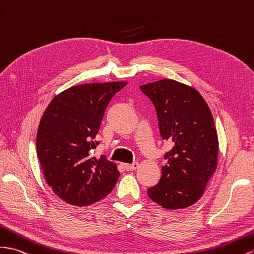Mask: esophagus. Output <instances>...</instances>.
Returning <instances> with one entry per match:
<instances>
[{
  "mask_svg": "<svg viewBox=\"0 0 254 254\" xmlns=\"http://www.w3.org/2000/svg\"><path fill=\"white\" fill-rule=\"evenodd\" d=\"M139 163L138 162H133V163H126L124 164V169L126 171H134L135 169H138Z\"/></svg>",
  "mask_w": 254,
  "mask_h": 254,
  "instance_id": "esophagus-1",
  "label": "esophagus"
}]
</instances>
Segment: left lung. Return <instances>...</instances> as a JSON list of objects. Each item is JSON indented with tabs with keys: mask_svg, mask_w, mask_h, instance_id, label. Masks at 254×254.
I'll list each match as a JSON object with an SVG mask.
<instances>
[{
	"mask_svg": "<svg viewBox=\"0 0 254 254\" xmlns=\"http://www.w3.org/2000/svg\"><path fill=\"white\" fill-rule=\"evenodd\" d=\"M156 109L160 135L172 141L164 154L158 184L147 189L164 208L188 207L200 198L217 168L218 135L201 94L180 82L163 79L140 86Z\"/></svg>",
	"mask_w": 254,
	"mask_h": 254,
	"instance_id": "obj_1",
	"label": "left lung"
}]
</instances>
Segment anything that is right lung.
<instances>
[{"instance_id":"add662e5","label":"right lung","mask_w":254,"mask_h":254,"mask_svg":"<svg viewBox=\"0 0 254 254\" xmlns=\"http://www.w3.org/2000/svg\"><path fill=\"white\" fill-rule=\"evenodd\" d=\"M127 82L72 86L54 97L39 123L37 157L48 185L68 204L85 206L111 192L120 177L116 164L92 157L102 118Z\"/></svg>"}]
</instances>
